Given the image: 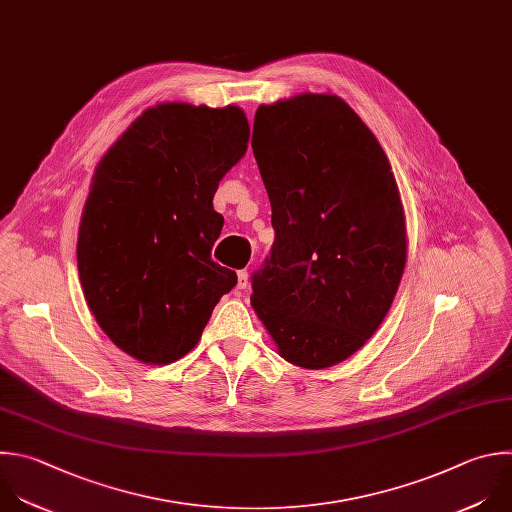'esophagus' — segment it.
I'll return each instance as SVG.
<instances>
[{"instance_id":"obj_1","label":"esophagus","mask_w":512,"mask_h":512,"mask_svg":"<svg viewBox=\"0 0 512 512\" xmlns=\"http://www.w3.org/2000/svg\"><path fill=\"white\" fill-rule=\"evenodd\" d=\"M237 277H239V281H237V289H239V291H245V289L249 287V273L243 269V271H239V273H237Z\"/></svg>"}]
</instances>
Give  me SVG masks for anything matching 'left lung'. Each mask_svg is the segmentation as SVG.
I'll list each match as a JSON object with an SVG mask.
<instances>
[{"label": "left lung", "mask_w": 512, "mask_h": 512, "mask_svg": "<svg viewBox=\"0 0 512 512\" xmlns=\"http://www.w3.org/2000/svg\"><path fill=\"white\" fill-rule=\"evenodd\" d=\"M251 146L275 229L251 305L289 364L335 366L376 333L406 267L390 160L335 94L261 104Z\"/></svg>", "instance_id": "1"}]
</instances>
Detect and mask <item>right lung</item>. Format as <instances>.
Listing matches in <instances>:
<instances>
[{
	"instance_id": "1",
	"label": "right lung",
	"mask_w": 512,
	"mask_h": 512,
	"mask_svg": "<svg viewBox=\"0 0 512 512\" xmlns=\"http://www.w3.org/2000/svg\"><path fill=\"white\" fill-rule=\"evenodd\" d=\"M249 134L239 106L162 102L96 166L78 231L80 283L110 342L142 364L187 356L237 285L211 259L223 229L213 197Z\"/></svg>"
}]
</instances>
